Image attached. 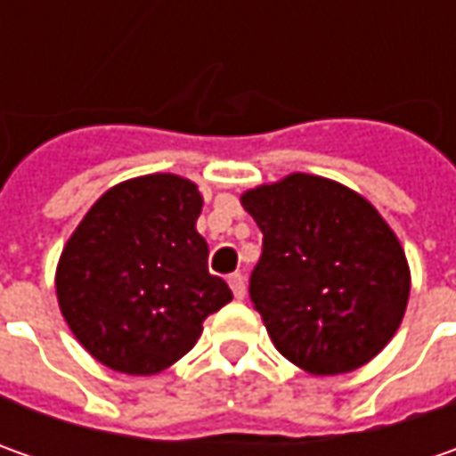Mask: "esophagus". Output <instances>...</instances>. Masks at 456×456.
Returning a JSON list of instances; mask_svg holds the SVG:
<instances>
[{
	"label": "esophagus",
	"mask_w": 456,
	"mask_h": 456,
	"mask_svg": "<svg viewBox=\"0 0 456 456\" xmlns=\"http://www.w3.org/2000/svg\"><path fill=\"white\" fill-rule=\"evenodd\" d=\"M228 284H231V289L236 294V299L246 297V279H243V273H231L228 276Z\"/></svg>",
	"instance_id": "obj_1"
}]
</instances>
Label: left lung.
I'll use <instances>...</instances> for the list:
<instances>
[{"mask_svg":"<svg viewBox=\"0 0 456 456\" xmlns=\"http://www.w3.org/2000/svg\"><path fill=\"white\" fill-rule=\"evenodd\" d=\"M240 202L264 233L248 294L276 350L314 376L376 358L411 289L406 254L376 208L302 172L248 190Z\"/></svg>","mask_w":456,"mask_h":456,"instance_id":"1","label":"left lung"}]
</instances>
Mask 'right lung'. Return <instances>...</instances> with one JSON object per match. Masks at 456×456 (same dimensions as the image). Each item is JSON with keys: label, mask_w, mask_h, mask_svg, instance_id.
Wrapping results in <instances>:
<instances>
[{"label": "right lung", "mask_w": 456, "mask_h": 456, "mask_svg": "<svg viewBox=\"0 0 456 456\" xmlns=\"http://www.w3.org/2000/svg\"><path fill=\"white\" fill-rule=\"evenodd\" d=\"M200 208L190 180L136 177L101 195L62 248V317L106 368L165 370L192 350L208 314L233 299L208 272V243L195 231Z\"/></svg>", "instance_id": "1"}]
</instances>
